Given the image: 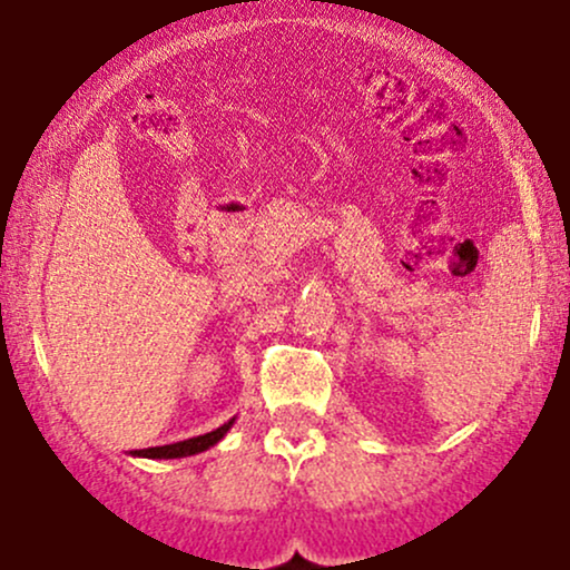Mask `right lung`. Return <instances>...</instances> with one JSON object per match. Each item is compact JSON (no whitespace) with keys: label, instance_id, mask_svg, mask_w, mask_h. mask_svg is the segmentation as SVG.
Returning a JSON list of instances; mask_svg holds the SVG:
<instances>
[{"label":"right lung","instance_id":"1","mask_svg":"<svg viewBox=\"0 0 570 570\" xmlns=\"http://www.w3.org/2000/svg\"><path fill=\"white\" fill-rule=\"evenodd\" d=\"M235 417H230L227 423H222L219 429L208 431V434H200V436H193V440H185V442H174V444H163V448H147V450H130V455L136 458H187V455H198L203 450L214 448L222 436L227 434V431L233 429Z\"/></svg>","mask_w":570,"mask_h":570}]
</instances>
